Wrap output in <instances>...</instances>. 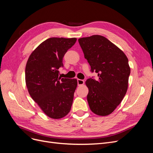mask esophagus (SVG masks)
Segmentation results:
<instances>
[{"mask_svg": "<svg viewBox=\"0 0 153 153\" xmlns=\"http://www.w3.org/2000/svg\"><path fill=\"white\" fill-rule=\"evenodd\" d=\"M77 83H78V85H82L84 84V80L78 79L77 80Z\"/></svg>", "mask_w": 153, "mask_h": 153, "instance_id": "1", "label": "esophagus"}]
</instances>
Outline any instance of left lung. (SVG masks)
Instances as JSON below:
<instances>
[{
    "label": "left lung",
    "mask_w": 153,
    "mask_h": 153,
    "mask_svg": "<svg viewBox=\"0 0 153 153\" xmlns=\"http://www.w3.org/2000/svg\"><path fill=\"white\" fill-rule=\"evenodd\" d=\"M91 71L98 79H87V99L91 111L100 116L112 113L126 94L130 68L126 55L117 46L100 35L78 39Z\"/></svg>",
    "instance_id": "8db88e82"
}]
</instances>
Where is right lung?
Instances as JSON below:
<instances>
[{
    "instance_id": "right-lung-1",
    "label": "right lung",
    "mask_w": 153,
    "mask_h": 153,
    "mask_svg": "<svg viewBox=\"0 0 153 153\" xmlns=\"http://www.w3.org/2000/svg\"><path fill=\"white\" fill-rule=\"evenodd\" d=\"M76 38H50L41 43L29 56L25 67V82L31 98L50 118L64 117L71 110L75 78L59 77L62 59Z\"/></svg>"
}]
</instances>
